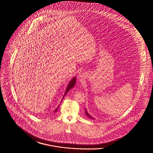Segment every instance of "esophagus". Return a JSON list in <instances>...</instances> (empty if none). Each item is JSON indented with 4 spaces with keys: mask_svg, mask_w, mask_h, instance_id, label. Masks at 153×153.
Returning a JSON list of instances; mask_svg holds the SVG:
<instances>
[{
    "mask_svg": "<svg viewBox=\"0 0 153 153\" xmlns=\"http://www.w3.org/2000/svg\"><path fill=\"white\" fill-rule=\"evenodd\" d=\"M79 80L81 81V80H82V79H83V76H82V74H80L79 75Z\"/></svg>",
    "mask_w": 153,
    "mask_h": 153,
    "instance_id": "34e87169",
    "label": "esophagus"
}]
</instances>
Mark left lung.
Segmentation results:
<instances>
[{"label":"left lung","instance_id":"obj_1","mask_svg":"<svg viewBox=\"0 0 153 153\" xmlns=\"http://www.w3.org/2000/svg\"><path fill=\"white\" fill-rule=\"evenodd\" d=\"M85 114H86V115H87V117H89V118H90V119H94V118H93V117H91V115H89V114H88V112H87V109H85Z\"/></svg>","mask_w":153,"mask_h":153}]
</instances>
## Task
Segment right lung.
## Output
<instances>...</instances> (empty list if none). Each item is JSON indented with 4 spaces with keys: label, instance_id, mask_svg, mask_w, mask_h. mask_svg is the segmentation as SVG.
Returning <instances> with one entry per match:
<instances>
[{
    "label": "right lung",
    "instance_id": "right-lung-1",
    "mask_svg": "<svg viewBox=\"0 0 153 153\" xmlns=\"http://www.w3.org/2000/svg\"><path fill=\"white\" fill-rule=\"evenodd\" d=\"M76 81V77H73V79H72V80H71V81L69 82V84H68V87H67L66 89L65 92V94L64 95L63 97H64V96H65L66 94H67V92H68L71 89H72V88L75 85ZM58 107H59V105H58V107L56 108V109L54 111V112H57V109H58Z\"/></svg>",
    "mask_w": 153,
    "mask_h": 153
}]
</instances>
